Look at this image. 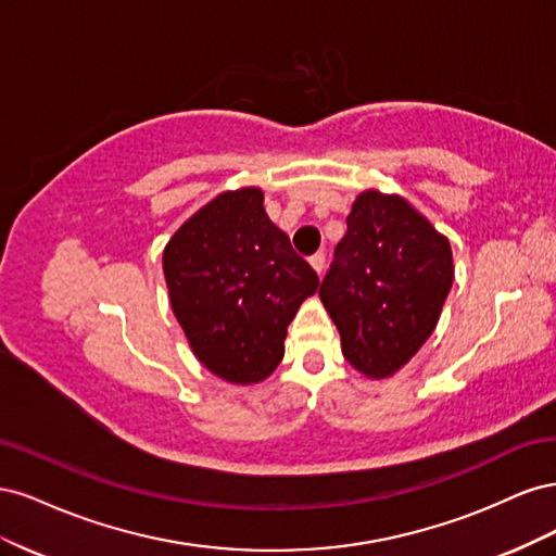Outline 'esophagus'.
<instances>
[{"instance_id": "34e87169", "label": "esophagus", "mask_w": 556, "mask_h": 556, "mask_svg": "<svg viewBox=\"0 0 556 556\" xmlns=\"http://www.w3.org/2000/svg\"><path fill=\"white\" fill-rule=\"evenodd\" d=\"M308 262H311V266L315 268V271L323 276V271H325V255H323V252H315V255Z\"/></svg>"}]
</instances>
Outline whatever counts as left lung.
Here are the masks:
<instances>
[{
	"instance_id": "8db88e82",
	"label": "left lung",
	"mask_w": 556,
	"mask_h": 556,
	"mask_svg": "<svg viewBox=\"0 0 556 556\" xmlns=\"http://www.w3.org/2000/svg\"><path fill=\"white\" fill-rule=\"evenodd\" d=\"M319 285L343 357L371 380L392 378L433 333L454 280L452 248L408 199L364 190Z\"/></svg>"
}]
</instances>
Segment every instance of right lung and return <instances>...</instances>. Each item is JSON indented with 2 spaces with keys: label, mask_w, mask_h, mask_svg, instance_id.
I'll use <instances>...</instances> for the list:
<instances>
[{
  "label": "right lung",
  "mask_w": 556,
  "mask_h": 556,
  "mask_svg": "<svg viewBox=\"0 0 556 556\" xmlns=\"http://www.w3.org/2000/svg\"><path fill=\"white\" fill-rule=\"evenodd\" d=\"M166 290L194 357L231 384L276 371L317 274L264 211L260 188L227 190L188 217L162 255Z\"/></svg>",
  "instance_id": "obj_1"
}]
</instances>
